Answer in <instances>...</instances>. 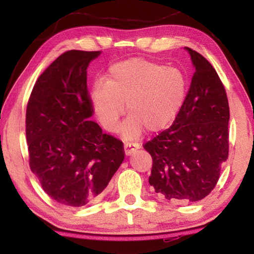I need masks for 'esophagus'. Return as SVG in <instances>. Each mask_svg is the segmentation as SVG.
I'll return each instance as SVG.
<instances>
[{"label": "esophagus", "mask_w": 254, "mask_h": 254, "mask_svg": "<svg viewBox=\"0 0 254 254\" xmlns=\"http://www.w3.org/2000/svg\"><path fill=\"white\" fill-rule=\"evenodd\" d=\"M140 145L137 143H124V152H126V156H131L132 153H134L137 149H139Z\"/></svg>", "instance_id": "1"}]
</instances>
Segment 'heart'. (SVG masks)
<instances>
[{
  "label": "heart",
  "mask_w": 254,
  "mask_h": 254,
  "mask_svg": "<svg viewBox=\"0 0 254 254\" xmlns=\"http://www.w3.org/2000/svg\"><path fill=\"white\" fill-rule=\"evenodd\" d=\"M187 80L176 67L144 58H128L112 65L106 81L96 80L89 93L92 110L109 132L118 128L120 119L130 114L121 135L135 140L144 128L159 132L168 127L184 105Z\"/></svg>",
  "instance_id": "obj_1"
}]
</instances>
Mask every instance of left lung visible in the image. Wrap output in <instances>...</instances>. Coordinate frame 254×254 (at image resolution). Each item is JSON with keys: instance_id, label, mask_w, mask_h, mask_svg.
<instances>
[{"instance_id": "obj_1", "label": "left lung", "mask_w": 254, "mask_h": 254, "mask_svg": "<svg viewBox=\"0 0 254 254\" xmlns=\"http://www.w3.org/2000/svg\"><path fill=\"white\" fill-rule=\"evenodd\" d=\"M195 72L182 110L169 128L144 144L152 157L149 184L177 203L203 199L229 156L230 109L224 86L203 56L188 47Z\"/></svg>"}]
</instances>
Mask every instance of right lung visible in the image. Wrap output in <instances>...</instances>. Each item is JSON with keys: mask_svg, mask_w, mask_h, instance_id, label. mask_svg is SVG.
I'll return each instance as SVG.
<instances>
[{"mask_svg": "<svg viewBox=\"0 0 254 254\" xmlns=\"http://www.w3.org/2000/svg\"><path fill=\"white\" fill-rule=\"evenodd\" d=\"M100 55H60L36 81L27 106L30 168L49 197L70 207L98 198L124 159L121 141L89 120L87 67Z\"/></svg>", "mask_w": 254, "mask_h": 254, "instance_id": "right-lung-1", "label": "right lung"}]
</instances>
